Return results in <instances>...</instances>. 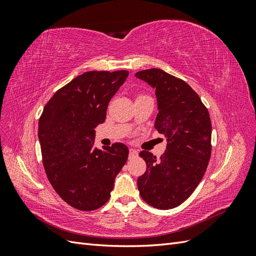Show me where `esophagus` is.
Returning <instances> with one entry per match:
<instances>
[{
  "label": "esophagus",
  "mask_w": 256,
  "mask_h": 256,
  "mask_svg": "<svg viewBox=\"0 0 256 256\" xmlns=\"http://www.w3.org/2000/svg\"><path fill=\"white\" fill-rule=\"evenodd\" d=\"M138 156V152L134 148H130L129 150V158H134Z\"/></svg>",
  "instance_id": "34e87169"
}]
</instances>
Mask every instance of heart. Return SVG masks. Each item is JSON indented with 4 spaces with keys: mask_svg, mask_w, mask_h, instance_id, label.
<instances>
[{
    "mask_svg": "<svg viewBox=\"0 0 256 256\" xmlns=\"http://www.w3.org/2000/svg\"><path fill=\"white\" fill-rule=\"evenodd\" d=\"M141 97H142V96H141Z\"/></svg>",
    "mask_w": 256,
    "mask_h": 256,
    "instance_id": "heart-1",
    "label": "heart"
}]
</instances>
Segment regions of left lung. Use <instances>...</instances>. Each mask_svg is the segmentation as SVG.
<instances>
[{
	"mask_svg": "<svg viewBox=\"0 0 256 256\" xmlns=\"http://www.w3.org/2000/svg\"><path fill=\"white\" fill-rule=\"evenodd\" d=\"M134 76L156 92L154 128L166 138V150L160 159L147 150L140 152L147 168L138 178V189L148 205L171 209L184 203L204 176L212 154L210 118L184 81L158 68Z\"/></svg>",
	"mask_w": 256,
	"mask_h": 256,
	"instance_id": "left-lung-1",
	"label": "left lung"
}]
</instances>
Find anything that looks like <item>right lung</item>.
Masks as SVG:
<instances>
[{
	"mask_svg": "<svg viewBox=\"0 0 256 256\" xmlns=\"http://www.w3.org/2000/svg\"><path fill=\"white\" fill-rule=\"evenodd\" d=\"M129 72H88L60 88L38 122L42 162L52 187L67 204L90 212L111 196L115 177L125 166L122 143L99 150L95 128L102 124L111 98Z\"/></svg>",
	"mask_w": 256,
	"mask_h": 256,
	"instance_id": "obj_1",
	"label": "right lung"
}]
</instances>
